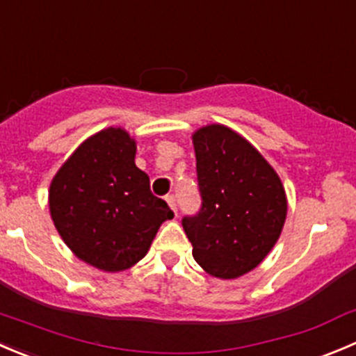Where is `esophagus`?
<instances>
[{
  "mask_svg": "<svg viewBox=\"0 0 356 356\" xmlns=\"http://www.w3.org/2000/svg\"><path fill=\"white\" fill-rule=\"evenodd\" d=\"M165 200H167V203L170 205V209L174 210V213L177 216V203H175V196L174 195H167V196H165Z\"/></svg>",
  "mask_w": 356,
  "mask_h": 356,
  "instance_id": "esophagus-1",
  "label": "esophagus"
}]
</instances>
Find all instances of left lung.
<instances>
[{
    "label": "left lung",
    "instance_id": "8db88e82",
    "mask_svg": "<svg viewBox=\"0 0 356 356\" xmlns=\"http://www.w3.org/2000/svg\"><path fill=\"white\" fill-rule=\"evenodd\" d=\"M202 209L182 227L193 257L216 278L231 280L270 254L287 217L284 184L247 139L224 125L193 134Z\"/></svg>",
    "mask_w": 356,
    "mask_h": 356
}]
</instances>
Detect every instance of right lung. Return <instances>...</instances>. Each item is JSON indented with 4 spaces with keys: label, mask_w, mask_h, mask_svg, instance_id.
<instances>
[{
    "label": "right lung",
    "mask_w": 356,
    "mask_h": 356,
    "mask_svg": "<svg viewBox=\"0 0 356 356\" xmlns=\"http://www.w3.org/2000/svg\"><path fill=\"white\" fill-rule=\"evenodd\" d=\"M136 140L120 127L88 137L65 160L48 191L50 216L78 259L116 273L149 250L161 222L174 217L136 165Z\"/></svg>",
    "instance_id": "add662e5"
}]
</instances>
